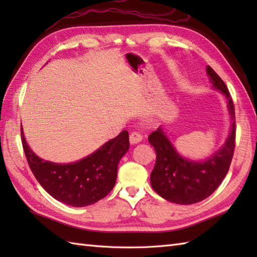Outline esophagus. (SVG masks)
Instances as JSON below:
<instances>
[{
	"mask_svg": "<svg viewBox=\"0 0 257 257\" xmlns=\"http://www.w3.org/2000/svg\"><path fill=\"white\" fill-rule=\"evenodd\" d=\"M129 140H130V144H132V145H137V144L140 143L141 140H143V136H141L139 133L135 132V133L130 134Z\"/></svg>",
	"mask_w": 257,
	"mask_h": 257,
	"instance_id": "esophagus-1",
	"label": "esophagus"
}]
</instances>
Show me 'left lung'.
I'll use <instances>...</instances> for the list:
<instances>
[{"mask_svg":"<svg viewBox=\"0 0 257 257\" xmlns=\"http://www.w3.org/2000/svg\"><path fill=\"white\" fill-rule=\"evenodd\" d=\"M206 74L213 88L226 97L232 120L230 134L222 148L203 161H193L179 154L161 127L148 137L157 155L150 176L151 185L158 194L173 203L193 204L210 196L225 178L235 148V110L230 92L210 66L206 67Z\"/></svg>","mask_w":257,"mask_h":257,"instance_id":"1","label":"left lung"}]
</instances>
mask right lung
Masks as SVG:
<instances>
[{
    "mask_svg": "<svg viewBox=\"0 0 257 257\" xmlns=\"http://www.w3.org/2000/svg\"><path fill=\"white\" fill-rule=\"evenodd\" d=\"M21 138L38 183L54 199L77 207L94 204L110 192L116 183L118 163L129 150V135L123 130L84 159L61 165L37 157L26 143L23 128Z\"/></svg>",
    "mask_w": 257,
    "mask_h": 257,
    "instance_id": "obj_1",
    "label": "right lung"
}]
</instances>
